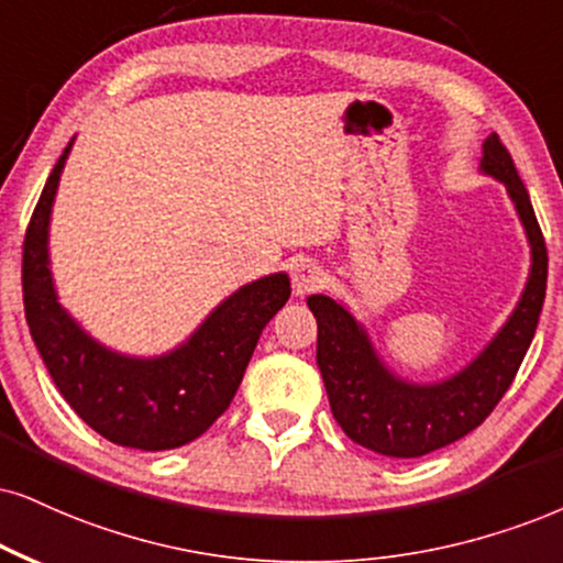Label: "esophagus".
Instances as JSON below:
<instances>
[{
  "label": "esophagus",
  "instance_id": "esophagus-1",
  "mask_svg": "<svg viewBox=\"0 0 563 563\" xmlns=\"http://www.w3.org/2000/svg\"><path fill=\"white\" fill-rule=\"evenodd\" d=\"M321 282H323V271L321 266H316L313 261H300L292 268V292L297 297L313 292V289L321 287Z\"/></svg>",
  "mask_w": 563,
  "mask_h": 563
}]
</instances>
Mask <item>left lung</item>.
Listing matches in <instances>:
<instances>
[{"label":"left lung","mask_w":563,"mask_h":563,"mask_svg":"<svg viewBox=\"0 0 563 563\" xmlns=\"http://www.w3.org/2000/svg\"><path fill=\"white\" fill-rule=\"evenodd\" d=\"M481 172L498 179L515 203L530 245V274L515 310L462 371L433 384L401 378L344 302L329 295L308 297L318 321L316 360L334 420L352 441L376 454L415 460L464 439L494 412L536 336L548 279L545 240L527 187L496 133L485 137Z\"/></svg>","instance_id":"8db88e82"}]
</instances>
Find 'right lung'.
Wrapping results in <instances>:
<instances>
[{"label": "right lung", "mask_w": 563, "mask_h": 563, "mask_svg": "<svg viewBox=\"0 0 563 563\" xmlns=\"http://www.w3.org/2000/svg\"><path fill=\"white\" fill-rule=\"evenodd\" d=\"M69 151L73 141L48 175L25 232L27 329L59 394L96 433L141 451L185 446L234 399L261 331L289 300V276L279 271L242 284L164 355L135 357L101 344L62 308L48 261L52 206Z\"/></svg>", "instance_id": "obj_1"}]
</instances>
